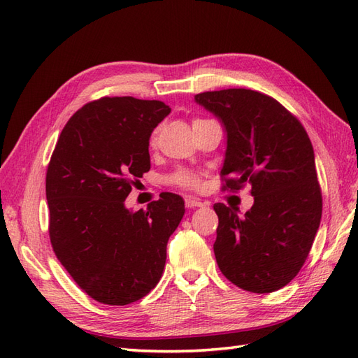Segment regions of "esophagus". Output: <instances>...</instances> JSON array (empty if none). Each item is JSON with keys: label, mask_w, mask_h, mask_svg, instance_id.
I'll return each mask as SVG.
<instances>
[{"label": "esophagus", "mask_w": 358, "mask_h": 358, "mask_svg": "<svg viewBox=\"0 0 358 358\" xmlns=\"http://www.w3.org/2000/svg\"><path fill=\"white\" fill-rule=\"evenodd\" d=\"M208 203H204V201H201L200 199H196V197H187L185 199V206L187 208H203V206H206Z\"/></svg>", "instance_id": "34e87169"}]
</instances>
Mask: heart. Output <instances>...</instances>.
<instances>
[{"instance_id": "1", "label": "heart", "mask_w": 358, "mask_h": 358, "mask_svg": "<svg viewBox=\"0 0 358 358\" xmlns=\"http://www.w3.org/2000/svg\"><path fill=\"white\" fill-rule=\"evenodd\" d=\"M200 121H204V119H194L192 124H197ZM157 136H158V129H155V131L152 133L150 142L154 143L157 140ZM167 180H169V183H171V185H176L180 188H197L200 185V178L196 175V173L183 170V169L173 171Z\"/></svg>"}]
</instances>
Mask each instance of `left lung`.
Segmentation results:
<instances>
[{"label":"left lung","mask_w":358,"mask_h":358,"mask_svg":"<svg viewBox=\"0 0 358 358\" xmlns=\"http://www.w3.org/2000/svg\"><path fill=\"white\" fill-rule=\"evenodd\" d=\"M227 131L222 189L251 185L243 218L222 203L213 252L222 275L242 289L272 292L305 264L322 213L315 157L306 129L272 96L231 88L196 95Z\"/></svg>","instance_id":"obj_1"}]
</instances>
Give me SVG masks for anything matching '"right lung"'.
<instances>
[{"label": "right lung", "instance_id": "obj_1", "mask_svg": "<svg viewBox=\"0 0 358 358\" xmlns=\"http://www.w3.org/2000/svg\"><path fill=\"white\" fill-rule=\"evenodd\" d=\"M170 113L158 100L103 96L64 127L46 173L49 237L59 263L86 294L125 306L155 288L169 237L185 203L162 192L146 210L125 199L149 171V137Z\"/></svg>", "mask_w": 358, "mask_h": 358}]
</instances>
